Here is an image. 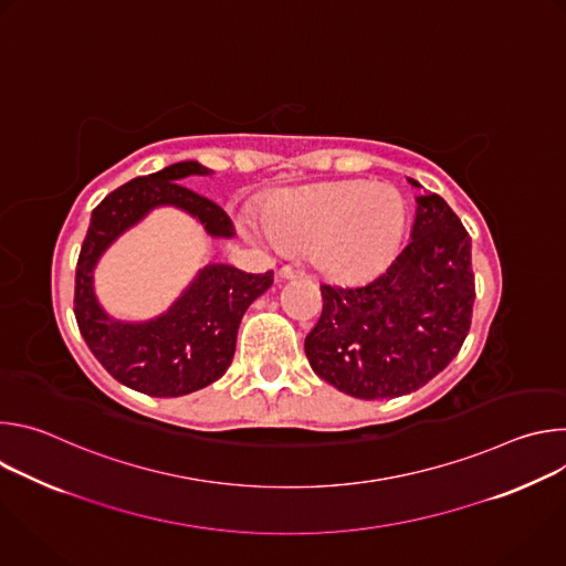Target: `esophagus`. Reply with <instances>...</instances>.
I'll use <instances>...</instances> for the list:
<instances>
[{
	"mask_svg": "<svg viewBox=\"0 0 566 566\" xmlns=\"http://www.w3.org/2000/svg\"><path fill=\"white\" fill-rule=\"evenodd\" d=\"M304 273L300 271V269H295V266H282L280 269V277H284V280H293V277H302Z\"/></svg>",
	"mask_w": 566,
	"mask_h": 566,
	"instance_id": "esophagus-1",
	"label": "esophagus"
}]
</instances>
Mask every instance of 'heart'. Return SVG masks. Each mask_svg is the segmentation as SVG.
I'll list each match as a JSON object with an SVG mask.
<instances>
[{"label":"heart","instance_id":"b5f03b06","mask_svg":"<svg viewBox=\"0 0 566 566\" xmlns=\"http://www.w3.org/2000/svg\"><path fill=\"white\" fill-rule=\"evenodd\" d=\"M408 206L387 184L336 181L289 188L264 208V228L282 251L308 249L332 280L358 282L382 271L406 232ZM253 234H260L255 228Z\"/></svg>","mask_w":566,"mask_h":566}]
</instances>
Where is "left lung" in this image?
<instances>
[{
	"mask_svg": "<svg viewBox=\"0 0 566 566\" xmlns=\"http://www.w3.org/2000/svg\"><path fill=\"white\" fill-rule=\"evenodd\" d=\"M470 249L452 208L421 192L410 241L382 273L356 286H319L322 315L304 340L311 369L367 400L410 394L432 380L470 329Z\"/></svg>",
	"mask_w": 566,
	"mask_h": 566,
	"instance_id": "1",
	"label": "left lung"
}]
</instances>
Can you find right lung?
Instances as JSON below:
<instances>
[{"label":"right lung","instance_id":"obj_1","mask_svg":"<svg viewBox=\"0 0 566 566\" xmlns=\"http://www.w3.org/2000/svg\"><path fill=\"white\" fill-rule=\"evenodd\" d=\"M210 175L199 160H181L120 186L92 212L80 249L73 300L80 334L118 382L147 396H184L221 378L234 356L241 317L273 284V271L255 275L210 262L164 313L149 319H116L98 302L94 273L101 258L156 208L184 210L208 237H234L230 217L217 203L181 186L190 177Z\"/></svg>","mask_w":566,"mask_h":566}]
</instances>
